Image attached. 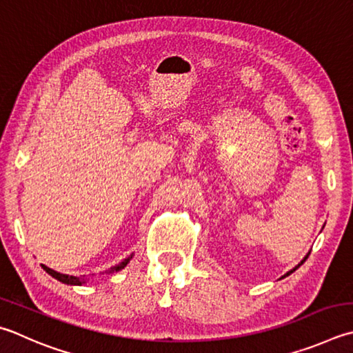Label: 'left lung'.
I'll list each match as a JSON object with an SVG mask.
<instances>
[{
    "label": "left lung",
    "mask_w": 353,
    "mask_h": 353,
    "mask_svg": "<svg viewBox=\"0 0 353 353\" xmlns=\"http://www.w3.org/2000/svg\"><path fill=\"white\" fill-rule=\"evenodd\" d=\"M307 258H309V254H307V256H305V258H304V259H303V261H301V262H299V264H298V265H296V267H294V268H293V270H290V272H287V273H285V274H284V276H283V278H285V276H288V274H290V273H293V272H294V270H296V268H299V267H301V265H303V264H304V262H305V259H307Z\"/></svg>",
    "instance_id": "8db88e82"
}]
</instances>
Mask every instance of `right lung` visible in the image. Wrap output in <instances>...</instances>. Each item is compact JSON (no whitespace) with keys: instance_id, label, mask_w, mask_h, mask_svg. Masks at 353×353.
<instances>
[{"instance_id":"1","label":"right lung","mask_w":353,"mask_h":353,"mask_svg":"<svg viewBox=\"0 0 353 353\" xmlns=\"http://www.w3.org/2000/svg\"><path fill=\"white\" fill-rule=\"evenodd\" d=\"M131 258H132V254L130 256V258H126V259L121 261L120 264H117V265L111 267L110 270H108L106 273H114V272H119V270H121V268H125V267H126V264H128V262L131 261ZM43 268H44V270H46V272L50 274V276L55 278V279H59L60 283H63V284H68V285H81V284H85V283H86V279H85V278L69 276V274H63V273H59V272H55V270H52V268H49V267H46V265H43Z\"/></svg>"}]
</instances>
